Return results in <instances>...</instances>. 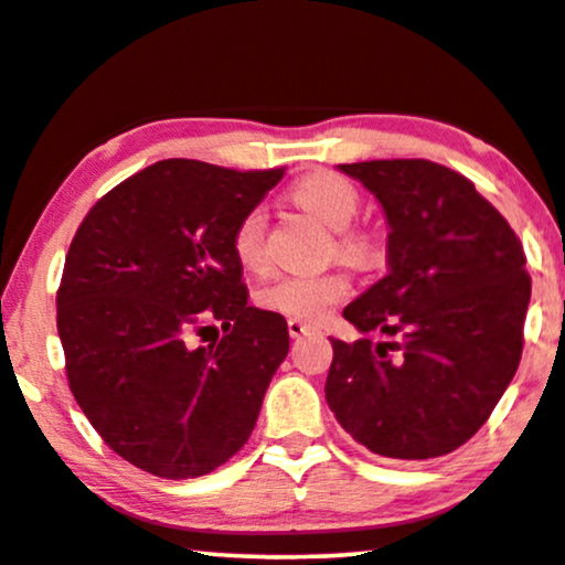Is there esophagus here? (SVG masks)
I'll return each instance as SVG.
<instances>
[{"label":"esophagus","mask_w":565,"mask_h":565,"mask_svg":"<svg viewBox=\"0 0 565 565\" xmlns=\"http://www.w3.org/2000/svg\"><path fill=\"white\" fill-rule=\"evenodd\" d=\"M307 333H310V326H305V322H299V320H289V335L291 338H302Z\"/></svg>","instance_id":"obj_1"}]
</instances>
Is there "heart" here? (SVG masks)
Returning <instances> with one entry per match:
<instances>
[{"label": "heart", "mask_w": 565, "mask_h": 565, "mask_svg": "<svg viewBox=\"0 0 565 565\" xmlns=\"http://www.w3.org/2000/svg\"><path fill=\"white\" fill-rule=\"evenodd\" d=\"M289 199L310 212L326 227L335 230L338 253L349 258H372L380 250V237L372 230L353 227L359 216L361 195L356 185L335 172H312L289 188ZM232 253L243 266H258L266 253V220L260 209L247 212L232 235ZM351 291L349 276L341 270L326 274H281L258 289L263 310L284 315L299 322L326 320L338 302Z\"/></svg>", "instance_id": "1"}]
</instances>
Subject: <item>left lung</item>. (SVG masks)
Listing matches in <instances>:
<instances>
[{
  "label": "left lung",
  "mask_w": 565,
  "mask_h": 565,
  "mask_svg": "<svg viewBox=\"0 0 565 565\" xmlns=\"http://www.w3.org/2000/svg\"><path fill=\"white\" fill-rule=\"evenodd\" d=\"M385 209L387 276L353 299L326 401L370 452L428 460L486 424L522 359L532 278L509 222L460 172L428 160L338 164ZM370 332L390 342L372 344Z\"/></svg>",
  "instance_id": "8db88e82"
}]
</instances>
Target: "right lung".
<instances>
[{"label":"right lung","instance_id":"right-lung-1","mask_svg":"<svg viewBox=\"0 0 565 565\" xmlns=\"http://www.w3.org/2000/svg\"><path fill=\"white\" fill-rule=\"evenodd\" d=\"M284 170L162 160L82 220L56 291L66 377L113 452L157 478L206 476L237 455L289 353L281 315L247 305L237 222ZM223 322L220 342L191 332Z\"/></svg>","mask_w":565,"mask_h":565}]
</instances>
